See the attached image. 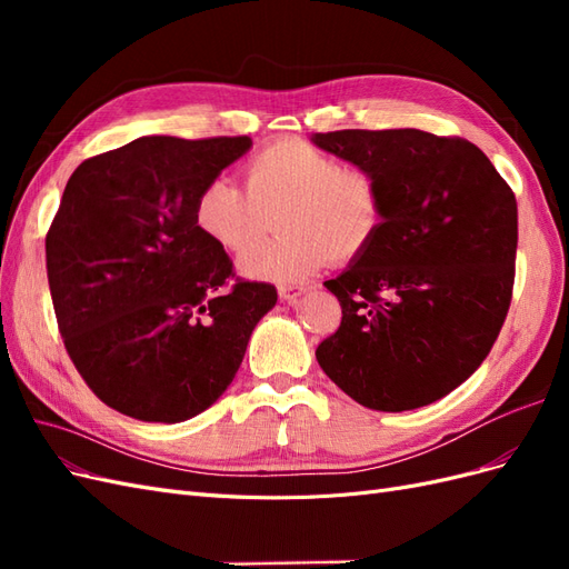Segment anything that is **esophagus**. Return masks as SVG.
I'll return each instance as SVG.
<instances>
[{
  "label": "esophagus",
  "instance_id": "1",
  "mask_svg": "<svg viewBox=\"0 0 569 569\" xmlns=\"http://www.w3.org/2000/svg\"><path fill=\"white\" fill-rule=\"evenodd\" d=\"M303 291H306L303 284H280L278 287V295L282 301H295L297 297L303 295Z\"/></svg>",
  "mask_w": 569,
  "mask_h": 569
}]
</instances>
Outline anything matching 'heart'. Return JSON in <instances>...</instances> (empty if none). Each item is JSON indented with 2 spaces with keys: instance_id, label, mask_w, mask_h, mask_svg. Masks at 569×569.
<instances>
[{
  "instance_id": "heart-1",
  "label": "heart",
  "mask_w": 569,
  "mask_h": 569,
  "mask_svg": "<svg viewBox=\"0 0 569 569\" xmlns=\"http://www.w3.org/2000/svg\"><path fill=\"white\" fill-rule=\"evenodd\" d=\"M244 187L216 178L194 203L199 230L230 253H244L279 222L270 246L242 256L239 270L251 280L301 282L327 261L347 263L363 253L385 220L377 176L343 166L335 153L301 137L258 149L244 163Z\"/></svg>"
}]
</instances>
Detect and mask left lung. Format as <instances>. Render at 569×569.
I'll return each mask as SVG.
<instances>
[{
	"label": "left lung",
	"instance_id": "obj_1",
	"mask_svg": "<svg viewBox=\"0 0 569 569\" xmlns=\"http://www.w3.org/2000/svg\"><path fill=\"white\" fill-rule=\"evenodd\" d=\"M313 142L370 168L382 228L339 278L325 375L353 401L401 412L439 401L481 366L508 316L518 201L487 153L422 130H337Z\"/></svg>",
	"mask_w": 569,
	"mask_h": 569
}]
</instances>
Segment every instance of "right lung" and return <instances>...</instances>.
Returning <instances> with one entry per match:
<instances>
[{
  "label": "right lung",
  "mask_w": 569,
  "mask_h": 569,
  "mask_svg": "<svg viewBox=\"0 0 569 569\" xmlns=\"http://www.w3.org/2000/svg\"><path fill=\"white\" fill-rule=\"evenodd\" d=\"M251 137L151 134L82 161L47 232L51 303L80 377L109 408L182 422L216 403L278 301L234 274L194 220Z\"/></svg>",
  "instance_id": "right-lung-1"
}]
</instances>
